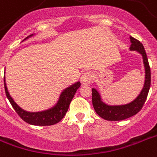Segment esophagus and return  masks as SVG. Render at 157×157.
I'll return each instance as SVG.
<instances>
[{"mask_svg":"<svg viewBox=\"0 0 157 157\" xmlns=\"http://www.w3.org/2000/svg\"><path fill=\"white\" fill-rule=\"evenodd\" d=\"M92 74L89 71H87V72H85L81 75V83L83 84V85H89L92 81Z\"/></svg>","mask_w":157,"mask_h":157,"instance_id":"34e87169","label":"esophagus"}]
</instances>
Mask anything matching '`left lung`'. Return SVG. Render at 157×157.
<instances>
[{
	"label": "left lung",
	"mask_w": 157,
	"mask_h": 157,
	"mask_svg": "<svg viewBox=\"0 0 157 157\" xmlns=\"http://www.w3.org/2000/svg\"><path fill=\"white\" fill-rule=\"evenodd\" d=\"M131 46L130 50L137 51L142 54L143 57V63L145 67V83L140 94L129 104L124 105H108L102 102L99 92L95 89H92V104L94 110L98 115L105 120L109 121H119L128 118L132 116L137 114L139 112L145 103L148 92L151 86V69L148 63L147 56L145 48L139 40L130 37Z\"/></svg>",
	"instance_id": "1"
}]
</instances>
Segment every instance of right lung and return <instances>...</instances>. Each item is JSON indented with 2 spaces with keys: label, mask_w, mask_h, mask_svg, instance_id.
Wrapping results in <instances>:
<instances>
[{
  "label": "right lung",
  "mask_w": 157,
  "mask_h": 157,
  "mask_svg": "<svg viewBox=\"0 0 157 157\" xmlns=\"http://www.w3.org/2000/svg\"><path fill=\"white\" fill-rule=\"evenodd\" d=\"M32 35L33 34H30L29 37H31ZM29 37L25 38V40L28 39ZM4 85L6 94L10 103L11 104L13 109L18 113V115L26 123H28L31 125H36V126H50V125H53V124H57L58 122L61 121L63 117L66 115V113L67 112L71 101L73 99L76 90H78L79 87L81 86V83L78 81V82L73 84L72 86H71L66 90H64L60 95L59 100L57 101V105H55L54 107H52V109H49L45 111H42V112L30 113V112L24 110L18 106L17 104L15 103V101L10 95L6 85V81H5Z\"/></svg>",
  "instance_id": "obj_1"
}]
</instances>
